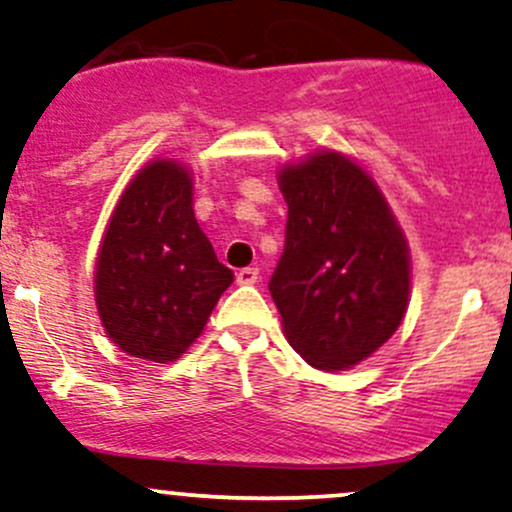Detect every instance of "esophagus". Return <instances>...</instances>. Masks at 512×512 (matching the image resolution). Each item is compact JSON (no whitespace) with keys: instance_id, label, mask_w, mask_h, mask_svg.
Returning a JSON list of instances; mask_svg holds the SVG:
<instances>
[{"instance_id":"obj_1","label":"esophagus","mask_w":512,"mask_h":512,"mask_svg":"<svg viewBox=\"0 0 512 512\" xmlns=\"http://www.w3.org/2000/svg\"><path fill=\"white\" fill-rule=\"evenodd\" d=\"M235 277H238V284H255L260 279V270L257 267H242Z\"/></svg>"}]
</instances>
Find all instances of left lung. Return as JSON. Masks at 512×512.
<instances>
[{"mask_svg": "<svg viewBox=\"0 0 512 512\" xmlns=\"http://www.w3.org/2000/svg\"><path fill=\"white\" fill-rule=\"evenodd\" d=\"M277 181L289 215L270 294L284 336L314 368L346 370L405 319L407 238L373 176L336 149L282 166Z\"/></svg>", "mask_w": 512, "mask_h": 512, "instance_id": "obj_1", "label": "left lung"}]
</instances>
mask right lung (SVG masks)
I'll return each instance as SVG.
<instances>
[{"instance_id":"add662e5","label":"right lung","mask_w":512,"mask_h":512,"mask_svg":"<svg viewBox=\"0 0 512 512\" xmlns=\"http://www.w3.org/2000/svg\"><path fill=\"white\" fill-rule=\"evenodd\" d=\"M230 284L193 215V174L152 159L122 191L98 250L95 304L110 341L132 358L171 363Z\"/></svg>"}]
</instances>
